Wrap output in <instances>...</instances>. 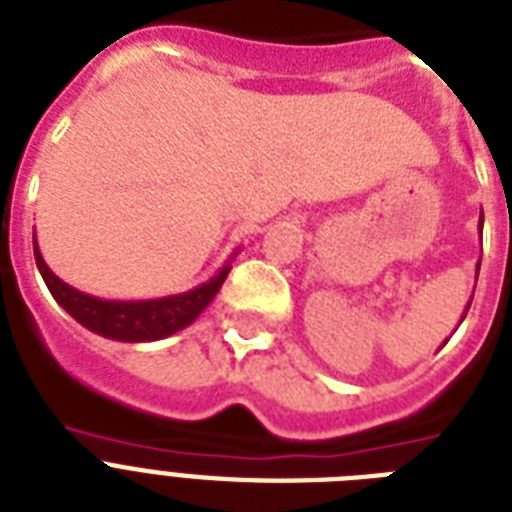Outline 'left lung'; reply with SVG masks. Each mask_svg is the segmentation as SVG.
<instances>
[{
	"mask_svg": "<svg viewBox=\"0 0 512 512\" xmlns=\"http://www.w3.org/2000/svg\"><path fill=\"white\" fill-rule=\"evenodd\" d=\"M478 231H484V212H481V220H478ZM478 268H481V263L476 265V279H478ZM470 303H473V297H470ZM470 303L465 305V313H462V319H465V316H468V308H470ZM462 319H460V324H462Z\"/></svg>",
	"mask_w": 512,
	"mask_h": 512,
	"instance_id": "obj_1",
	"label": "left lung"
}]
</instances>
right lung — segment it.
<instances>
[{"label":"right lung","instance_id":"right-lung-1","mask_svg":"<svg viewBox=\"0 0 512 512\" xmlns=\"http://www.w3.org/2000/svg\"><path fill=\"white\" fill-rule=\"evenodd\" d=\"M239 252V249H236ZM231 255V260L236 257ZM34 257L36 268L42 273L44 284L50 295L58 300V305L68 316H74L84 329L95 335L108 337L119 342H154L175 335L180 329L191 327L199 319L201 311L207 308L215 295L223 287L225 276L231 271V260L220 268L209 281L199 287L180 292V295L154 297V300H103V297L84 295L63 279H58L44 263L42 252L36 247L34 236Z\"/></svg>","mask_w":512,"mask_h":512}]
</instances>
